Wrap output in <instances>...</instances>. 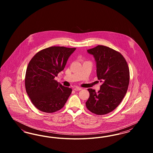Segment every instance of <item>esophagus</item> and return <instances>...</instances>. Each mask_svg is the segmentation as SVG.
I'll return each mask as SVG.
<instances>
[{"label":"esophagus","instance_id":"1","mask_svg":"<svg viewBox=\"0 0 153 153\" xmlns=\"http://www.w3.org/2000/svg\"><path fill=\"white\" fill-rule=\"evenodd\" d=\"M82 88H81L78 87H76L74 88V90L76 91H80L81 90Z\"/></svg>","mask_w":153,"mask_h":153}]
</instances>
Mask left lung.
Instances as JSON below:
<instances>
[{
    "instance_id": "8db88e82",
    "label": "left lung",
    "mask_w": 153,
    "mask_h": 153,
    "mask_svg": "<svg viewBox=\"0 0 153 153\" xmlns=\"http://www.w3.org/2000/svg\"><path fill=\"white\" fill-rule=\"evenodd\" d=\"M87 52L95 58L97 79L102 84L98 92L88 89L90 96L86 107L96 115L107 114L117 108L126 94L129 68L123 56L108 47L98 45Z\"/></svg>"
}]
</instances>
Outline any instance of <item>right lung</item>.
Wrapping results in <instances>:
<instances>
[{
  "label": "right lung",
  "mask_w": 153,
  "mask_h": 153,
  "mask_svg": "<svg viewBox=\"0 0 153 153\" xmlns=\"http://www.w3.org/2000/svg\"><path fill=\"white\" fill-rule=\"evenodd\" d=\"M76 48L51 46L38 52L30 60L25 76L27 95L37 109L52 113L61 109L72 93L54 80L64 69Z\"/></svg>",
  "instance_id": "right-lung-1"
}]
</instances>
